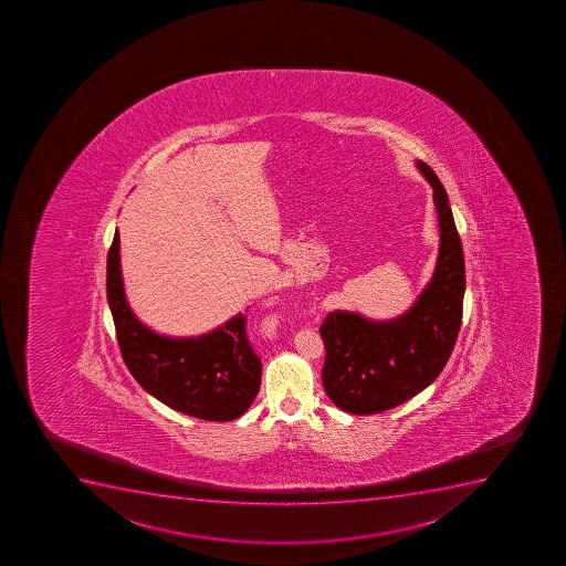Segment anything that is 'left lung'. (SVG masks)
Instances as JSON below:
<instances>
[{
	"label": "left lung",
	"instance_id": "1",
	"mask_svg": "<svg viewBox=\"0 0 566 566\" xmlns=\"http://www.w3.org/2000/svg\"><path fill=\"white\" fill-rule=\"evenodd\" d=\"M439 212L437 269L411 308L389 322L334 311L319 327L325 345L323 387L353 415H375L423 391L448 364L462 322L464 254L448 193L433 169L417 160Z\"/></svg>",
	"mask_w": 566,
	"mask_h": 566
}]
</instances>
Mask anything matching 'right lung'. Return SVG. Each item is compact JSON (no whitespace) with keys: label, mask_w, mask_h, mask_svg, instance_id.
<instances>
[{"label":"right lung","mask_w":566,"mask_h":566,"mask_svg":"<svg viewBox=\"0 0 566 566\" xmlns=\"http://www.w3.org/2000/svg\"><path fill=\"white\" fill-rule=\"evenodd\" d=\"M118 250L117 230L107 252V303L133 378L175 411L210 422L241 417L261 386V359L247 336V316L238 314L197 338L154 333L127 305Z\"/></svg>","instance_id":"add662e5"}]
</instances>
